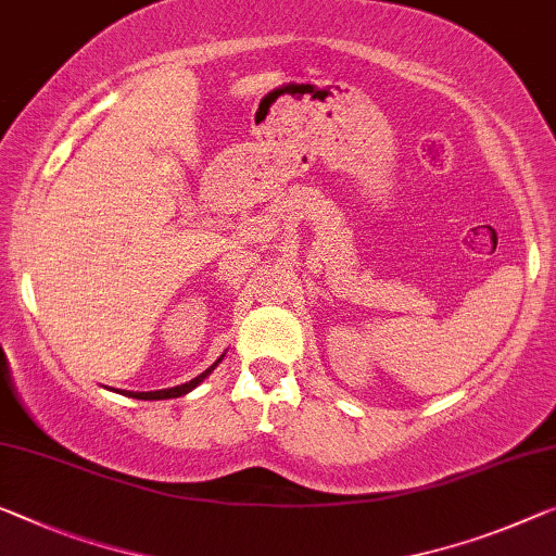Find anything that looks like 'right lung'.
Here are the masks:
<instances>
[{
    "instance_id": "obj_1",
    "label": "right lung",
    "mask_w": 556,
    "mask_h": 556,
    "mask_svg": "<svg viewBox=\"0 0 556 556\" xmlns=\"http://www.w3.org/2000/svg\"><path fill=\"white\" fill-rule=\"evenodd\" d=\"M224 357H226V353H224V355H220V357H218V361H216V363H213V365L208 367V370H203L201 375H195V378H193V380H189V382H184V386H176V388H166V390H151V392H129V390H118V392H122V395H129V397H136V400H170V397H181V395H186V392H191L193 388H199V386H201V382H203V380H206V378H208V375H211L213 370H216V367H218V363H220V361H224Z\"/></svg>"
}]
</instances>
